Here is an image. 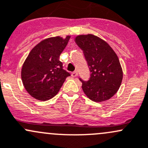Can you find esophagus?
Wrapping results in <instances>:
<instances>
[{
    "label": "esophagus",
    "instance_id": "obj_1",
    "mask_svg": "<svg viewBox=\"0 0 148 148\" xmlns=\"http://www.w3.org/2000/svg\"><path fill=\"white\" fill-rule=\"evenodd\" d=\"M77 76V71H74L71 73V77H76Z\"/></svg>",
    "mask_w": 148,
    "mask_h": 148
}]
</instances>
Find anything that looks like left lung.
Segmentation results:
<instances>
[{"instance_id": "8db88e82", "label": "left lung", "mask_w": 148, "mask_h": 148, "mask_svg": "<svg viewBox=\"0 0 148 148\" xmlns=\"http://www.w3.org/2000/svg\"><path fill=\"white\" fill-rule=\"evenodd\" d=\"M75 41L83 51L91 72L88 81L79 78L84 94L96 102L111 99L119 90L123 79L118 56L106 42L95 35H79Z\"/></svg>"}]
</instances>
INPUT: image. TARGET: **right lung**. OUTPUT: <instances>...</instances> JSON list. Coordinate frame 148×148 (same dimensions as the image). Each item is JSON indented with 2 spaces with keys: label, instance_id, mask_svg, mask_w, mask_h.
Masks as SVG:
<instances>
[{
  "label": "right lung",
  "instance_id": "right-lung-1",
  "mask_svg": "<svg viewBox=\"0 0 148 148\" xmlns=\"http://www.w3.org/2000/svg\"><path fill=\"white\" fill-rule=\"evenodd\" d=\"M69 38L55 37L42 40L27 56L22 68V81L26 91L35 99L47 101L53 98L70 76L60 60Z\"/></svg>",
  "mask_w": 148,
  "mask_h": 148
}]
</instances>
